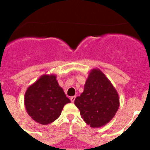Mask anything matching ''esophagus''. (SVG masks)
I'll list each match as a JSON object with an SVG mask.
<instances>
[{"label":"esophagus","mask_w":150,"mask_h":150,"mask_svg":"<svg viewBox=\"0 0 150 150\" xmlns=\"http://www.w3.org/2000/svg\"><path fill=\"white\" fill-rule=\"evenodd\" d=\"M75 98H76V96H72V97H71V102H74V100H75Z\"/></svg>","instance_id":"34e87169"}]
</instances>
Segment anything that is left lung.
Listing matches in <instances>:
<instances>
[{
    "label": "left lung",
    "instance_id": "left-lung-1",
    "mask_svg": "<svg viewBox=\"0 0 150 150\" xmlns=\"http://www.w3.org/2000/svg\"><path fill=\"white\" fill-rule=\"evenodd\" d=\"M74 104L82 119L91 128H100L109 122L120 107V98L114 86L98 68L91 70L83 92Z\"/></svg>",
    "mask_w": 150,
    "mask_h": 150
}]
</instances>
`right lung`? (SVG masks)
<instances>
[{
	"label": "right lung",
	"instance_id": "add662e5",
	"mask_svg": "<svg viewBox=\"0 0 150 150\" xmlns=\"http://www.w3.org/2000/svg\"><path fill=\"white\" fill-rule=\"evenodd\" d=\"M24 103L28 114L41 125H49L60 116L64 106L71 103L55 74H43L27 88Z\"/></svg>",
	"mask_w": 150,
	"mask_h": 150
}]
</instances>
